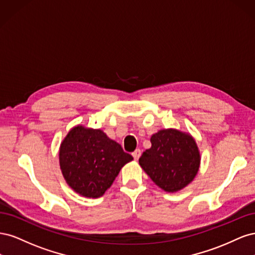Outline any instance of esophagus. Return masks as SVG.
<instances>
[{"instance_id":"obj_1","label":"esophagus","mask_w":255,"mask_h":255,"mask_svg":"<svg viewBox=\"0 0 255 255\" xmlns=\"http://www.w3.org/2000/svg\"><path fill=\"white\" fill-rule=\"evenodd\" d=\"M132 155H133L134 159H135V160H137L138 158L140 157V155H141V151H140L139 149H137V150H135V151L132 153Z\"/></svg>"}]
</instances>
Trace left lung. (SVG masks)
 <instances>
[{
    "mask_svg": "<svg viewBox=\"0 0 255 255\" xmlns=\"http://www.w3.org/2000/svg\"><path fill=\"white\" fill-rule=\"evenodd\" d=\"M151 148L139 158V165L157 186L174 192L194 180L200 154L196 141L176 129H161L151 137Z\"/></svg>",
    "mask_w": 255,
    "mask_h": 255,
    "instance_id": "left-lung-1",
    "label": "left lung"
}]
</instances>
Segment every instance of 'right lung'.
Masks as SVG:
<instances>
[{
  "mask_svg": "<svg viewBox=\"0 0 255 255\" xmlns=\"http://www.w3.org/2000/svg\"><path fill=\"white\" fill-rule=\"evenodd\" d=\"M133 156L101 129L76 127L60 145L59 163L66 182L88 198H99L109 189L120 169Z\"/></svg>",
  "mask_w": 255,
  "mask_h": 255,
  "instance_id": "add662e5",
  "label": "right lung"
}]
</instances>
